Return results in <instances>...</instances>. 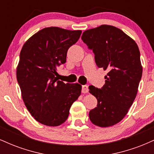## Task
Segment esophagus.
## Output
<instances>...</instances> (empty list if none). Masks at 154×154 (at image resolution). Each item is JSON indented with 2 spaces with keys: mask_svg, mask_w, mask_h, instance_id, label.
<instances>
[{
  "mask_svg": "<svg viewBox=\"0 0 154 154\" xmlns=\"http://www.w3.org/2000/svg\"><path fill=\"white\" fill-rule=\"evenodd\" d=\"M88 85H82V93H88Z\"/></svg>",
  "mask_w": 154,
  "mask_h": 154,
  "instance_id": "esophagus-1",
  "label": "esophagus"
}]
</instances>
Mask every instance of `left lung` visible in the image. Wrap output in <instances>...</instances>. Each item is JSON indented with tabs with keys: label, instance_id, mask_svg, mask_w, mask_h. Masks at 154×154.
I'll return each instance as SVG.
<instances>
[{
	"label": "left lung",
	"instance_id": "1",
	"mask_svg": "<svg viewBox=\"0 0 154 154\" xmlns=\"http://www.w3.org/2000/svg\"><path fill=\"white\" fill-rule=\"evenodd\" d=\"M81 38L93 50L97 66L109 71L100 89L89 86L98 100L90 119L101 128L113 126L128 114L137 95L143 73L138 46L119 28L106 24L85 31Z\"/></svg>",
	"mask_w": 154,
	"mask_h": 154
}]
</instances>
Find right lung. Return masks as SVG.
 I'll return each mask as SVG.
<instances>
[{
  "mask_svg": "<svg viewBox=\"0 0 154 154\" xmlns=\"http://www.w3.org/2000/svg\"><path fill=\"white\" fill-rule=\"evenodd\" d=\"M81 30L51 26L28 39L20 52L17 78L26 109L37 121L59 126L67 119L72 103L81 94L78 83L58 80L57 68L66 62L67 51Z\"/></svg>",
  "mask_w": 154,
  "mask_h": 154,
  "instance_id": "right-lung-1",
  "label": "right lung"
}]
</instances>
